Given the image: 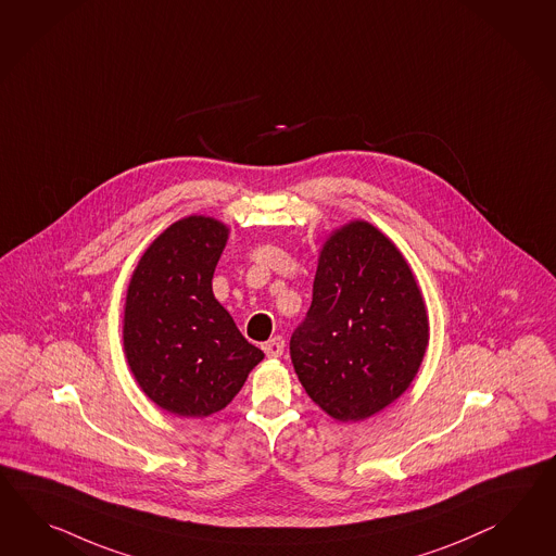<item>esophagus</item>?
<instances>
[{
    "mask_svg": "<svg viewBox=\"0 0 556 556\" xmlns=\"http://www.w3.org/2000/svg\"><path fill=\"white\" fill-rule=\"evenodd\" d=\"M263 350H265V353H267L269 357H281L285 352V339L281 338V336H275V338L269 339V341H265Z\"/></svg>",
    "mask_w": 556,
    "mask_h": 556,
    "instance_id": "esophagus-1",
    "label": "esophagus"
}]
</instances>
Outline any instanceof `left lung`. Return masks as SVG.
<instances>
[{
	"label": "left lung",
	"instance_id": "8db88e82",
	"mask_svg": "<svg viewBox=\"0 0 556 556\" xmlns=\"http://www.w3.org/2000/svg\"><path fill=\"white\" fill-rule=\"evenodd\" d=\"M426 345V305L402 253L364 220L333 232L289 341L313 402L336 420H366L406 392Z\"/></svg>",
	"mask_w": 556,
	"mask_h": 556
}]
</instances>
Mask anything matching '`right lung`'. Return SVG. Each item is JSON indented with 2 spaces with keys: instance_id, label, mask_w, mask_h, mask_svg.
<instances>
[{
  "instance_id": "right-lung-1",
  "label": "right lung",
  "mask_w": 556,
  "mask_h": 556,
  "mask_svg": "<svg viewBox=\"0 0 556 556\" xmlns=\"http://www.w3.org/2000/svg\"><path fill=\"white\" fill-rule=\"evenodd\" d=\"M229 229L189 217L164 230L136 267L124 309V352L154 404L204 418L229 404L265 357L213 295Z\"/></svg>"
}]
</instances>
